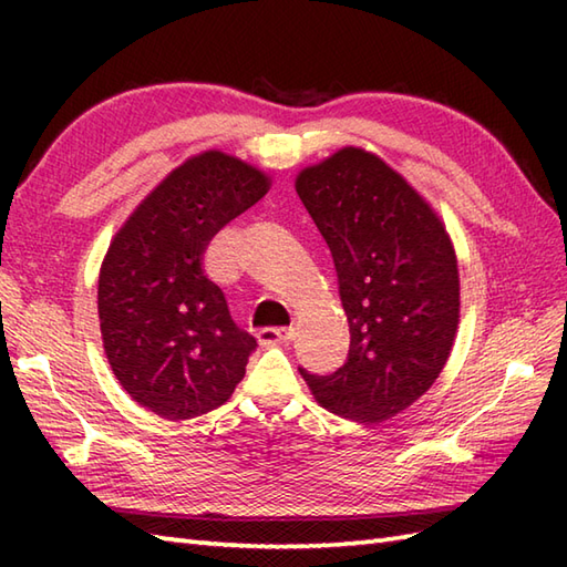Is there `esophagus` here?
<instances>
[{"label": "esophagus", "instance_id": "obj_1", "mask_svg": "<svg viewBox=\"0 0 567 567\" xmlns=\"http://www.w3.org/2000/svg\"><path fill=\"white\" fill-rule=\"evenodd\" d=\"M292 336H295L292 329H275V327H268V329H260V331H258V341H260V346H277V343L292 341Z\"/></svg>", "mask_w": 567, "mask_h": 567}]
</instances>
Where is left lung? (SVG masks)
Returning a JSON list of instances; mask_svg holds the SVG:
<instances>
[{
  "label": "left lung",
  "mask_w": 567,
  "mask_h": 567,
  "mask_svg": "<svg viewBox=\"0 0 567 567\" xmlns=\"http://www.w3.org/2000/svg\"><path fill=\"white\" fill-rule=\"evenodd\" d=\"M295 187L331 250L351 327L339 370L299 372L323 409L380 424L414 404L451 355L461 315L453 244L424 197L363 148L305 167Z\"/></svg>",
  "instance_id": "left-lung-1"
}]
</instances>
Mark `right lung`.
<instances>
[{"instance_id": "add662e5", "label": "right lung", "mask_w": 567, "mask_h": 567, "mask_svg": "<svg viewBox=\"0 0 567 567\" xmlns=\"http://www.w3.org/2000/svg\"><path fill=\"white\" fill-rule=\"evenodd\" d=\"M270 189L256 167L207 151L167 175L128 216L100 270V329L122 388L167 421L221 406L256 339L236 327L202 268L209 240Z\"/></svg>"}]
</instances>
